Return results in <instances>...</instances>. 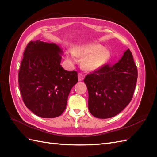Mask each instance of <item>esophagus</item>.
<instances>
[{
	"instance_id": "obj_1",
	"label": "esophagus",
	"mask_w": 157,
	"mask_h": 157,
	"mask_svg": "<svg viewBox=\"0 0 157 157\" xmlns=\"http://www.w3.org/2000/svg\"><path fill=\"white\" fill-rule=\"evenodd\" d=\"M78 80H79V81H82L84 78V75L82 73H79L78 74Z\"/></svg>"
}]
</instances>
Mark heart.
<instances>
[{"label": "heart", "instance_id": "b5f03b06", "mask_svg": "<svg viewBox=\"0 0 157 157\" xmlns=\"http://www.w3.org/2000/svg\"><path fill=\"white\" fill-rule=\"evenodd\" d=\"M76 56L83 58L82 67L88 71H94L101 68L110 58V52L99 44H88L78 46L74 50H70L67 53L69 60L75 63Z\"/></svg>", "mask_w": 157, "mask_h": 157}]
</instances>
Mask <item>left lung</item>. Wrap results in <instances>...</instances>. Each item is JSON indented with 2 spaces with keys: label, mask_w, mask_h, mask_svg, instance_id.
I'll return each instance as SVG.
<instances>
[{
  "label": "left lung",
  "mask_w": 157,
  "mask_h": 157,
  "mask_svg": "<svg viewBox=\"0 0 157 157\" xmlns=\"http://www.w3.org/2000/svg\"><path fill=\"white\" fill-rule=\"evenodd\" d=\"M137 78V67L129 49L115 65H104L87 75L84 82L90 113L96 118H108L121 112L132 100Z\"/></svg>",
  "instance_id": "left-lung-1"
}]
</instances>
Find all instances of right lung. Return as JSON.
Segmentation results:
<instances>
[{"label":"right lung","instance_id":"add662e5","mask_svg":"<svg viewBox=\"0 0 157 157\" xmlns=\"http://www.w3.org/2000/svg\"><path fill=\"white\" fill-rule=\"evenodd\" d=\"M62 50L54 43L30 41L23 52L18 73L19 86L25 106L42 118L61 115L69 94L78 82L76 71L60 65Z\"/></svg>","mask_w":157,"mask_h":157}]
</instances>
